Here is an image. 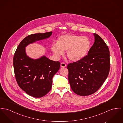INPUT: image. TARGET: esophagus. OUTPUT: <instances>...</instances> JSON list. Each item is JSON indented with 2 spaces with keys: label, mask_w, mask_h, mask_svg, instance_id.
<instances>
[{
  "label": "esophagus",
  "mask_w": 123,
  "mask_h": 123,
  "mask_svg": "<svg viewBox=\"0 0 123 123\" xmlns=\"http://www.w3.org/2000/svg\"><path fill=\"white\" fill-rule=\"evenodd\" d=\"M60 67H61V68H65V67H67V65L65 63L62 62L60 64Z\"/></svg>",
  "instance_id": "obj_1"
}]
</instances>
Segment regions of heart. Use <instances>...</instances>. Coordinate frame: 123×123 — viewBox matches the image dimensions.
<instances>
[{
    "label": "heart",
    "instance_id": "obj_1",
    "mask_svg": "<svg viewBox=\"0 0 123 123\" xmlns=\"http://www.w3.org/2000/svg\"><path fill=\"white\" fill-rule=\"evenodd\" d=\"M91 48V41L86 36L74 34H64L59 36L56 43L51 46V50L56 57L63 55L64 51L72 61L81 60L88 54Z\"/></svg>",
    "mask_w": 123,
    "mask_h": 123
}]
</instances>
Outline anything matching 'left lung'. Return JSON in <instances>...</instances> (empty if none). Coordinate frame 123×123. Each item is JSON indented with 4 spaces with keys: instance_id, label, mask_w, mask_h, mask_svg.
<instances>
[{
    "instance_id": "8db88e82",
    "label": "left lung",
    "mask_w": 123,
    "mask_h": 123,
    "mask_svg": "<svg viewBox=\"0 0 123 123\" xmlns=\"http://www.w3.org/2000/svg\"><path fill=\"white\" fill-rule=\"evenodd\" d=\"M95 41L88 55L69 64L68 80L73 91L85 96L96 92L107 79L110 67L109 49L103 39L94 33Z\"/></svg>"
}]
</instances>
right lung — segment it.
<instances>
[{
	"instance_id": "obj_1",
	"label": "right lung",
	"mask_w": 123,
	"mask_h": 123,
	"mask_svg": "<svg viewBox=\"0 0 123 123\" xmlns=\"http://www.w3.org/2000/svg\"><path fill=\"white\" fill-rule=\"evenodd\" d=\"M52 32L29 35L18 45L13 59L15 79L19 86L27 94L35 98L46 95L51 90L52 78L60 67L58 61L45 55L33 59L27 55L25 47L29 44L49 38Z\"/></svg>"
}]
</instances>
